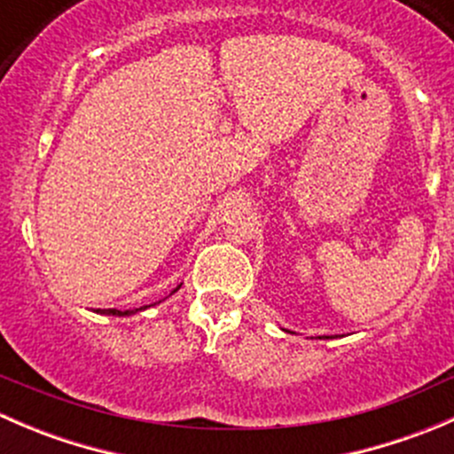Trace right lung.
<instances>
[{"label":"right lung","instance_id":"add662e5","mask_svg":"<svg viewBox=\"0 0 454 454\" xmlns=\"http://www.w3.org/2000/svg\"><path fill=\"white\" fill-rule=\"evenodd\" d=\"M177 290H180V286H177L173 292H177ZM146 308H151V305H145V308H140V309H146ZM140 309H125V312H121V309H98V312L100 314H112V316H129V314L140 312Z\"/></svg>","mask_w":454,"mask_h":454}]
</instances>
